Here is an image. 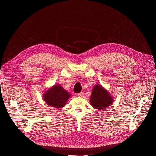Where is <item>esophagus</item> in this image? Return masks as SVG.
Wrapping results in <instances>:
<instances>
[{
  "instance_id": "obj_1",
  "label": "esophagus",
  "mask_w": 156,
  "mask_h": 156,
  "mask_svg": "<svg viewBox=\"0 0 156 156\" xmlns=\"http://www.w3.org/2000/svg\"><path fill=\"white\" fill-rule=\"evenodd\" d=\"M83 95H84V93H83V92H81V93H78V94H77V96H78V97H83Z\"/></svg>"
}]
</instances>
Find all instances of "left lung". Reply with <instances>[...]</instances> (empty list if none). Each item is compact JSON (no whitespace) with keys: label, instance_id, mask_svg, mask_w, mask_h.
Segmentation results:
<instances>
[{"label":"left lung","instance_id":"1","mask_svg":"<svg viewBox=\"0 0 156 156\" xmlns=\"http://www.w3.org/2000/svg\"><path fill=\"white\" fill-rule=\"evenodd\" d=\"M114 97L108 91L99 84H95L90 96L91 105L98 110H102L112 104Z\"/></svg>","mask_w":156,"mask_h":156}]
</instances>
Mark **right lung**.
I'll use <instances>...</instances> for the list:
<instances>
[{
	"instance_id": "right-lung-1",
	"label": "right lung",
	"mask_w": 156,
	"mask_h": 156,
	"mask_svg": "<svg viewBox=\"0 0 156 156\" xmlns=\"http://www.w3.org/2000/svg\"><path fill=\"white\" fill-rule=\"evenodd\" d=\"M43 100L49 106L60 108L63 107L72 96L60 84H56L43 92Z\"/></svg>"
}]
</instances>
